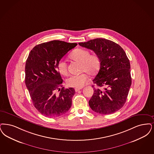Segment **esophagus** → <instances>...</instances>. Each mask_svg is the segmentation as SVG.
<instances>
[{
  "instance_id": "esophagus-1",
  "label": "esophagus",
  "mask_w": 154,
  "mask_h": 154,
  "mask_svg": "<svg viewBox=\"0 0 154 154\" xmlns=\"http://www.w3.org/2000/svg\"><path fill=\"white\" fill-rule=\"evenodd\" d=\"M82 89V88H75V92H78L79 91H80Z\"/></svg>"
}]
</instances>
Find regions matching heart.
Instances as JSON below:
<instances>
[{
  "mask_svg": "<svg viewBox=\"0 0 154 154\" xmlns=\"http://www.w3.org/2000/svg\"><path fill=\"white\" fill-rule=\"evenodd\" d=\"M70 58L74 61L81 62V72L93 75L99 72L101 65V60L96 54H91L88 50L78 48L73 50L69 55ZM57 68L59 72L64 75L68 74V66L66 62L61 60L58 62ZM88 80V75L82 73L78 75H71L66 80L68 86L81 88L84 85Z\"/></svg>",
  "mask_w": 154,
  "mask_h": 154,
  "instance_id": "1",
  "label": "heart"
}]
</instances>
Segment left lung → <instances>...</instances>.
<instances>
[{"label":"left lung","mask_w":154,"mask_h":154,"mask_svg":"<svg viewBox=\"0 0 154 154\" xmlns=\"http://www.w3.org/2000/svg\"><path fill=\"white\" fill-rule=\"evenodd\" d=\"M79 44L93 50L101 60L99 72L93 80L99 88H94L89 101L91 108L104 115L119 111L126 102L132 82L130 63L124 50L117 43L104 38Z\"/></svg>","instance_id":"8db88e82"}]
</instances>
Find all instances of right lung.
I'll list each match as a JSON object with an SVG mask.
<instances>
[{
  "label": "right lung",
  "instance_id": "right-lung-1",
  "mask_svg": "<svg viewBox=\"0 0 154 154\" xmlns=\"http://www.w3.org/2000/svg\"><path fill=\"white\" fill-rule=\"evenodd\" d=\"M77 44L52 41L37 45L29 53L25 65V84L34 106L46 117L65 114L72 106L75 94L73 88L62 87L63 80L57 68L58 62Z\"/></svg>",
  "mask_w": 154,
  "mask_h": 154
}]
</instances>
